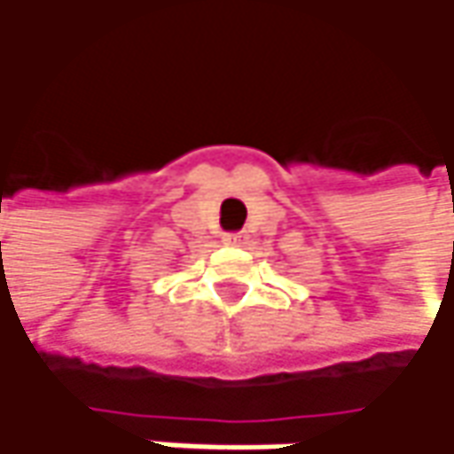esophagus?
Returning a JSON list of instances; mask_svg holds the SVG:
<instances>
[{
  "instance_id": "1",
  "label": "esophagus",
  "mask_w": 454,
  "mask_h": 454,
  "mask_svg": "<svg viewBox=\"0 0 454 454\" xmlns=\"http://www.w3.org/2000/svg\"><path fill=\"white\" fill-rule=\"evenodd\" d=\"M223 241H226V244H241V241H244V233H226Z\"/></svg>"
}]
</instances>
